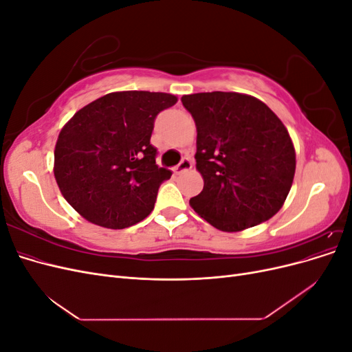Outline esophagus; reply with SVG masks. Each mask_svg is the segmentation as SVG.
Masks as SVG:
<instances>
[{"label":"esophagus","mask_w":352,"mask_h":352,"mask_svg":"<svg viewBox=\"0 0 352 352\" xmlns=\"http://www.w3.org/2000/svg\"><path fill=\"white\" fill-rule=\"evenodd\" d=\"M190 167H192V162H190V158H184L182 162H180L175 167V172L176 173H184V172H186V170H189Z\"/></svg>","instance_id":"esophagus-1"}]
</instances>
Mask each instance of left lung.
<instances>
[{
    "instance_id": "left-lung-1",
    "label": "left lung",
    "mask_w": 352,
    "mask_h": 352,
    "mask_svg": "<svg viewBox=\"0 0 352 352\" xmlns=\"http://www.w3.org/2000/svg\"><path fill=\"white\" fill-rule=\"evenodd\" d=\"M197 126V170L204 179L189 204L211 226L239 232L272 219L289 194L295 148L263 101L238 92L184 95Z\"/></svg>"
}]
</instances>
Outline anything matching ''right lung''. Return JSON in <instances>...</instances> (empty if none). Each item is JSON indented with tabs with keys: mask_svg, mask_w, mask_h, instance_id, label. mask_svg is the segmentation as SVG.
<instances>
[{
	"mask_svg": "<svg viewBox=\"0 0 352 352\" xmlns=\"http://www.w3.org/2000/svg\"><path fill=\"white\" fill-rule=\"evenodd\" d=\"M172 94L111 92L74 113L54 150L63 197L88 221L124 229L154 208L158 188L172 172L158 167L150 144L154 120L172 107Z\"/></svg>",
	"mask_w": 352,
	"mask_h": 352,
	"instance_id": "add662e5",
	"label": "right lung"
}]
</instances>
